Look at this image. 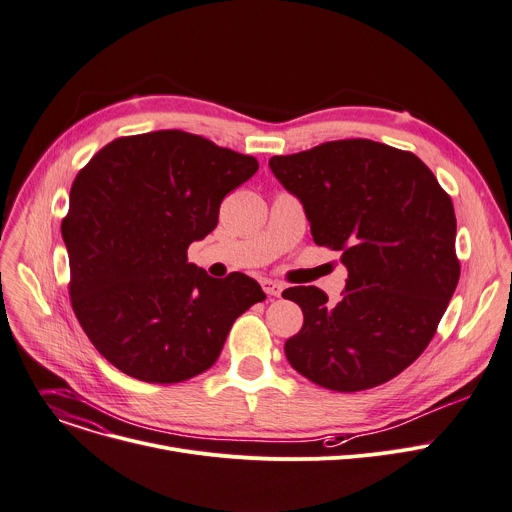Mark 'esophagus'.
I'll return each mask as SVG.
<instances>
[{"mask_svg": "<svg viewBox=\"0 0 512 512\" xmlns=\"http://www.w3.org/2000/svg\"><path fill=\"white\" fill-rule=\"evenodd\" d=\"M261 286H263V290H265L267 296H280L282 290H284V284H280V282H276V280H263Z\"/></svg>", "mask_w": 512, "mask_h": 512, "instance_id": "1", "label": "esophagus"}]
</instances>
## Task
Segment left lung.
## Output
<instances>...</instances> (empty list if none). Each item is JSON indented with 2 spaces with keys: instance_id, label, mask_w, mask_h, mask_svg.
<instances>
[{
  "instance_id": "8db88e82",
  "label": "left lung",
  "mask_w": 512,
  "mask_h": 512,
  "mask_svg": "<svg viewBox=\"0 0 512 512\" xmlns=\"http://www.w3.org/2000/svg\"><path fill=\"white\" fill-rule=\"evenodd\" d=\"M269 168L300 199L313 241L342 251L348 269L335 306L317 286L282 292L304 315L288 362L331 391L391 381L426 350L459 282L451 197L416 154L372 140L274 156Z\"/></svg>"
}]
</instances>
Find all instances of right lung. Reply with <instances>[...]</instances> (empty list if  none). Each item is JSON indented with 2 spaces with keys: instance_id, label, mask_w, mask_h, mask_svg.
Wrapping results in <instances>:
<instances>
[{
  "instance_id": "1",
  "label": "right lung",
  "mask_w": 512,
  "mask_h": 512,
  "mask_svg": "<svg viewBox=\"0 0 512 512\" xmlns=\"http://www.w3.org/2000/svg\"><path fill=\"white\" fill-rule=\"evenodd\" d=\"M259 168L253 156L179 129L113 140L80 170L61 222L74 313L92 346L144 383L208 370L261 286L187 261L218 224L222 199Z\"/></svg>"
}]
</instances>
